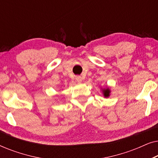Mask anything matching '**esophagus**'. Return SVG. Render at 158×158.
<instances>
[{"label": "esophagus", "instance_id": "1", "mask_svg": "<svg viewBox=\"0 0 158 158\" xmlns=\"http://www.w3.org/2000/svg\"><path fill=\"white\" fill-rule=\"evenodd\" d=\"M75 80H76L77 83H81V82L83 81V77L81 76H76L75 77Z\"/></svg>", "mask_w": 158, "mask_h": 158}]
</instances>
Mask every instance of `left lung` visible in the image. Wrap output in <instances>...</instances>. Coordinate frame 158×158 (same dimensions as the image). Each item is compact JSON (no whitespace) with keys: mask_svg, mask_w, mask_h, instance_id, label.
Segmentation results:
<instances>
[{"mask_svg":"<svg viewBox=\"0 0 158 158\" xmlns=\"http://www.w3.org/2000/svg\"><path fill=\"white\" fill-rule=\"evenodd\" d=\"M110 92H111V91H110L109 88H106V89H103V96H104V97H106H106H109L110 96Z\"/></svg>","mask_w":158,"mask_h":158,"instance_id":"left-lung-1","label":"left lung"}]
</instances>
